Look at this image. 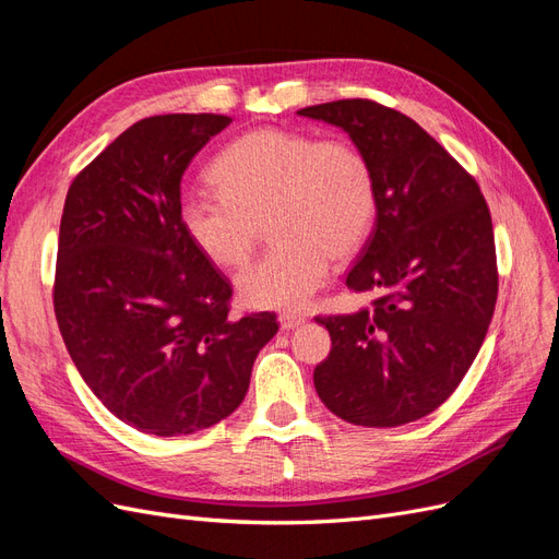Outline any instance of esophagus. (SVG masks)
<instances>
[{
  "instance_id": "34e87169",
  "label": "esophagus",
  "mask_w": 559,
  "mask_h": 559,
  "mask_svg": "<svg viewBox=\"0 0 559 559\" xmlns=\"http://www.w3.org/2000/svg\"><path fill=\"white\" fill-rule=\"evenodd\" d=\"M300 324H306V317H302V314H296V312H282V314H280V326H282V331H294V329H298Z\"/></svg>"
}]
</instances>
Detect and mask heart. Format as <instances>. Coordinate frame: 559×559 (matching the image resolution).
<instances>
[{"mask_svg":"<svg viewBox=\"0 0 559 559\" xmlns=\"http://www.w3.org/2000/svg\"><path fill=\"white\" fill-rule=\"evenodd\" d=\"M210 179L218 193H186L177 205L202 257L222 270L242 267L265 224L277 245L235 282L249 310L306 308L329 282L331 259H352L376 226L373 165L347 140L259 128L216 156Z\"/></svg>","mask_w":559,"mask_h":559,"instance_id":"obj_1","label":"heart"}]
</instances>
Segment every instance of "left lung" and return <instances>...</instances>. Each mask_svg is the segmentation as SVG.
Returning <instances> with one entry per match:
<instances>
[{"label":"left lung","instance_id":"1","mask_svg":"<svg viewBox=\"0 0 559 559\" xmlns=\"http://www.w3.org/2000/svg\"><path fill=\"white\" fill-rule=\"evenodd\" d=\"M298 116L345 130L378 183L376 228L345 282L376 300L317 317L331 354L314 389L349 425H408L454 392L485 341L499 289L492 216L476 179L405 114L337 99Z\"/></svg>","mask_w":559,"mask_h":559}]
</instances>
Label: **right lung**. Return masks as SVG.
<instances>
[{
  "instance_id": "1",
  "label": "right lung",
  "mask_w": 559,
  "mask_h": 559,
  "mask_svg": "<svg viewBox=\"0 0 559 559\" xmlns=\"http://www.w3.org/2000/svg\"><path fill=\"white\" fill-rule=\"evenodd\" d=\"M222 114L142 118L70 186L53 306L67 352L105 408L154 436L207 429L242 403L277 319L228 317L230 282L186 238L177 205Z\"/></svg>"
}]
</instances>
